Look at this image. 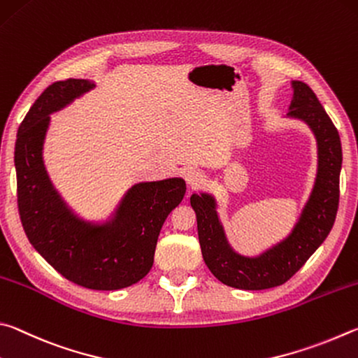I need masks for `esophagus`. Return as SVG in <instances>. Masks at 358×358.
<instances>
[{"instance_id":"1","label":"esophagus","mask_w":358,"mask_h":358,"mask_svg":"<svg viewBox=\"0 0 358 358\" xmlns=\"http://www.w3.org/2000/svg\"><path fill=\"white\" fill-rule=\"evenodd\" d=\"M185 180H187V184H189V187H192V189H198L199 185L204 184L206 176L201 169L189 168L185 171Z\"/></svg>"}]
</instances>
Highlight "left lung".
<instances>
[{"mask_svg": "<svg viewBox=\"0 0 358 358\" xmlns=\"http://www.w3.org/2000/svg\"><path fill=\"white\" fill-rule=\"evenodd\" d=\"M287 116L303 121L317 143L315 187L291 234L259 256H242L229 245L209 193H193L190 204L196 214L199 245L206 266L214 277L237 289L259 291L286 283L329 236L340 201L341 141L316 94L303 81H292Z\"/></svg>", "mask_w": 358, "mask_h": 358, "instance_id": "left-lung-1", "label": "left lung"}]
</instances>
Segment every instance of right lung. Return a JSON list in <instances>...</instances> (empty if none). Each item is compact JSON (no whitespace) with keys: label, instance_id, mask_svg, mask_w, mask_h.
Segmentation results:
<instances>
[{"label":"right lung","instance_id":"obj_1","mask_svg":"<svg viewBox=\"0 0 358 358\" xmlns=\"http://www.w3.org/2000/svg\"><path fill=\"white\" fill-rule=\"evenodd\" d=\"M94 86L90 80L56 81L27 113L15 141L17 203L28 241L55 271L87 289L116 291L146 277L163 222L187 187L180 178L135 184L103 223L73 214L48 178L42 149L50 115Z\"/></svg>","mask_w":358,"mask_h":358}]
</instances>
